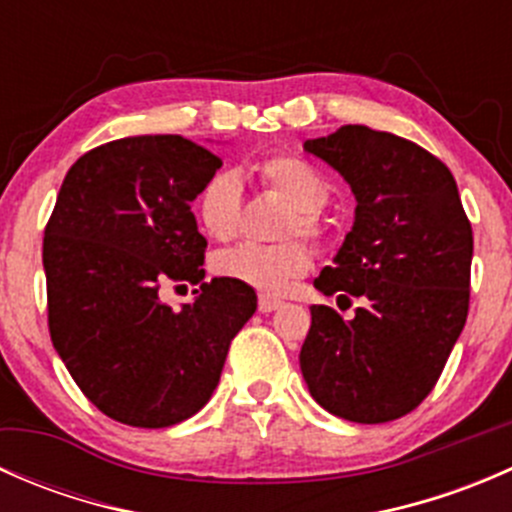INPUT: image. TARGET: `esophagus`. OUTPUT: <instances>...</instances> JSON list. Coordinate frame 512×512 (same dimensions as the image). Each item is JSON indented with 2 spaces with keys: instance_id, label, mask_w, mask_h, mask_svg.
<instances>
[{
  "instance_id": "obj_1",
  "label": "esophagus",
  "mask_w": 512,
  "mask_h": 512,
  "mask_svg": "<svg viewBox=\"0 0 512 512\" xmlns=\"http://www.w3.org/2000/svg\"><path fill=\"white\" fill-rule=\"evenodd\" d=\"M257 307H260L262 314H270V312H275V309H280L282 302L275 297H267V294H260V302H257Z\"/></svg>"
}]
</instances>
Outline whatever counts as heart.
Returning <instances> with one entry per match:
<instances>
[{
  "mask_svg": "<svg viewBox=\"0 0 512 512\" xmlns=\"http://www.w3.org/2000/svg\"><path fill=\"white\" fill-rule=\"evenodd\" d=\"M257 178L265 188L280 195L292 208L282 235L314 237L319 232V218L329 200V185L314 165L297 156H270L255 165ZM242 215V185L237 173L220 170L198 195V218L210 237L227 242L237 235ZM309 250L302 242L282 245H237L220 252L215 270L227 280L242 282L260 292H285L299 275L309 270Z\"/></svg>",
  "mask_w": 512,
  "mask_h": 512,
  "instance_id": "obj_1",
  "label": "heart"
}]
</instances>
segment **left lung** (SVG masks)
Here are the masks:
<instances>
[{"mask_svg":"<svg viewBox=\"0 0 512 512\" xmlns=\"http://www.w3.org/2000/svg\"><path fill=\"white\" fill-rule=\"evenodd\" d=\"M304 151L349 183L354 225L314 287L359 297L354 319L324 304L299 366L312 399L356 423L414 411L436 386L463 332L471 297L473 230L451 170L416 143L369 126H342Z\"/></svg>","mask_w":512,"mask_h":512,"instance_id":"8db88e82","label":"left lung"}]
</instances>
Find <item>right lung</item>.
I'll list each match as a JSON object with an SVG mask.
<instances>
[{
  "label": "right lung",
  "instance_id": "1",
  "mask_svg": "<svg viewBox=\"0 0 512 512\" xmlns=\"http://www.w3.org/2000/svg\"><path fill=\"white\" fill-rule=\"evenodd\" d=\"M223 165L183 136H131L84 153L44 230L49 332L86 399L126 426L165 428L213 396L257 309L250 285L203 282L208 240L190 203ZM201 282L180 310L165 284Z\"/></svg>",
  "mask_w": 512,
  "mask_h": 512
}]
</instances>
